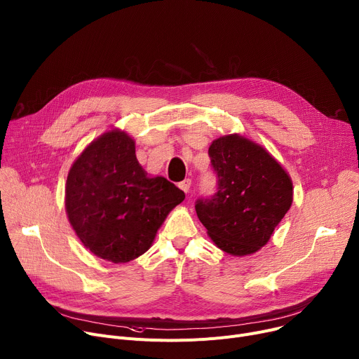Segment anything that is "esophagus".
Segmentation results:
<instances>
[{
  "instance_id": "esophagus-1",
  "label": "esophagus",
  "mask_w": 359,
  "mask_h": 359,
  "mask_svg": "<svg viewBox=\"0 0 359 359\" xmlns=\"http://www.w3.org/2000/svg\"><path fill=\"white\" fill-rule=\"evenodd\" d=\"M190 186H192V180H190V179H184L183 182H180V183H179V187L183 190L184 194H189Z\"/></svg>"
}]
</instances>
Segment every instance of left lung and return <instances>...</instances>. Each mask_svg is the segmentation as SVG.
I'll return each mask as SVG.
<instances>
[{
    "label": "left lung",
    "instance_id": "1",
    "mask_svg": "<svg viewBox=\"0 0 359 359\" xmlns=\"http://www.w3.org/2000/svg\"><path fill=\"white\" fill-rule=\"evenodd\" d=\"M218 190L196 202L199 221L224 252L251 255L264 247L293 203V182L264 149L241 134L212 141Z\"/></svg>",
    "mask_w": 359,
    "mask_h": 359
}]
</instances>
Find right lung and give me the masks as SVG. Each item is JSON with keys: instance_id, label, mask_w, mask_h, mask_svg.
Instances as JSON below:
<instances>
[{"instance_id": "obj_1", "label": "right lung", "mask_w": 359, "mask_h": 359, "mask_svg": "<svg viewBox=\"0 0 359 359\" xmlns=\"http://www.w3.org/2000/svg\"><path fill=\"white\" fill-rule=\"evenodd\" d=\"M184 194L161 176H149L135 157V141L112 128L72 164L65 208L75 233L93 255L121 264L144 254Z\"/></svg>"}]
</instances>
